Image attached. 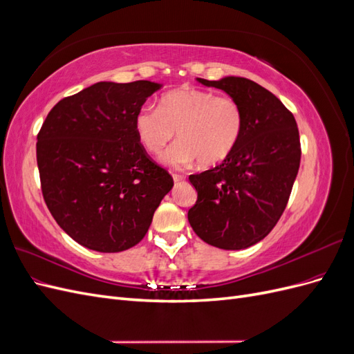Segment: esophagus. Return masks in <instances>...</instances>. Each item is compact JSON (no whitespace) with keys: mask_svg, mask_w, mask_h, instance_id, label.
Returning a JSON list of instances; mask_svg holds the SVG:
<instances>
[{"mask_svg":"<svg viewBox=\"0 0 354 354\" xmlns=\"http://www.w3.org/2000/svg\"><path fill=\"white\" fill-rule=\"evenodd\" d=\"M173 178H174V183H180V181H185V180H186V176H185V174L173 173Z\"/></svg>","mask_w":354,"mask_h":354,"instance_id":"obj_1","label":"esophagus"}]
</instances>
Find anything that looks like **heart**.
<instances>
[{
  "label": "heart",
  "instance_id": "obj_1",
  "mask_svg": "<svg viewBox=\"0 0 354 354\" xmlns=\"http://www.w3.org/2000/svg\"><path fill=\"white\" fill-rule=\"evenodd\" d=\"M245 113L238 100L199 88H180L162 95L159 108L143 106L136 115V131L149 153L162 152L177 131L178 142L165 153V162L203 167L226 160L238 147Z\"/></svg>",
  "mask_w": 354,
  "mask_h": 354
}]
</instances>
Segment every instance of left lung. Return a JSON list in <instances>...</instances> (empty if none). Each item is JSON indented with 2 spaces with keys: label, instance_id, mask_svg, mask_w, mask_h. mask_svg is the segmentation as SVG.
I'll return each instance as SVG.
<instances>
[{
  "label": "left lung",
  "instance_id": "obj_1",
  "mask_svg": "<svg viewBox=\"0 0 354 354\" xmlns=\"http://www.w3.org/2000/svg\"><path fill=\"white\" fill-rule=\"evenodd\" d=\"M198 81L238 100L245 128L226 160L189 176L198 199L187 218L203 242L221 250L248 248L272 232L291 195L301 159L295 118L273 93L251 80Z\"/></svg>",
  "mask_w": 354,
  "mask_h": 354
}]
</instances>
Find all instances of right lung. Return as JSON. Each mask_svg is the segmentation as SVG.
Listing matches in <instances>:
<instances>
[{"instance_id":"1","label":"right lung","mask_w":354,"mask_h":354,"mask_svg":"<svg viewBox=\"0 0 354 354\" xmlns=\"http://www.w3.org/2000/svg\"><path fill=\"white\" fill-rule=\"evenodd\" d=\"M160 85L97 82L62 99L37 136L41 192L59 226L99 252L140 242L173 187L147 155L136 115Z\"/></svg>"}]
</instances>
